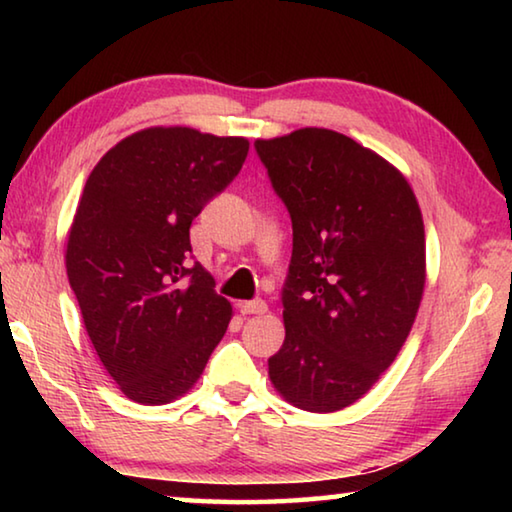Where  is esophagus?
Wrapping results in <instances>:
<instances>
[{
  "mask_svg": "<svg viewBox=\"0 0 512 512\" xmlns=\"http://www.w3.org/2000/svg\"><path fill=\"white\" fill-rule=\"evenodd\" d=\"M268 305L264 300H246V302H239V311L244 316H250V314H266Z\"/></svg>",
  "mask_w": 512,
  "mask_h": 512,
  "instance_id": "obj_1",
  "label": "esophagus"
}]
</instances>
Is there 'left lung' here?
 <instances>
[{"mask_svg": "<svg viewBox=\"0 0 512 512\" xmlns=\"http://www.w3.org/2000/svg\"><path fill=\"white\" fill-rule=\"evenodd\" d=\"M255 151L293 225L287 336L268 375L298 409L341 411L395 361L418 314L420 207L393 164L327 128L257 140Z\"/></svg>", "mask_w": 512, "mask_h": 512, "instance_id": "8db88e82", "label": "left lung"}]
</instances>
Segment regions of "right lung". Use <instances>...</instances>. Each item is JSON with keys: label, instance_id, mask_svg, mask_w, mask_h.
Listing matches in <instances>:
<instances>
[{"label": "right lung", "instance_id": "1", "mask_svg": "<svg viewBox=\"0 0 512 512\" xmlns=\"http://www.w3.org/2000/svg\"><path fill=\"white\" fill-rule=\"evenodd\" d=\"M248 155L244 137L146 128L103 155L67 239L88 336L128 400L167 404L201 377L232 307L192 262L189 228Z\"/></svg>", "mask_w": 512, "mask_h": 512}]
</instances>
